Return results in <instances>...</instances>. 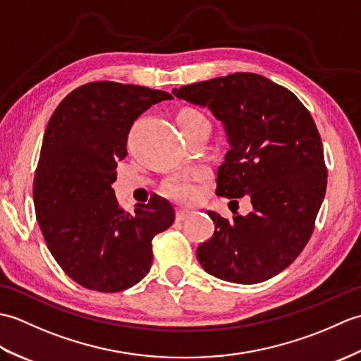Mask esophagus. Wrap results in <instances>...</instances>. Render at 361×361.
Masks as SVG:
<instances>
[{
    "instance_id": "esophagus-1",
    "label": "esophagus",
    "mask_w": 361,
    "mask_h": 361,
    "mask_svg": "<svg viewBox=\"0 0 361 361\" xmlns=\"http://www.w3.org/2000/svg\"><path fill=\"white\" fill-rule=\"evenodd\" d=\"M192 212L190 209H185V208H176V211H175V219L178 220V221H181V220H185L189 214Z\"/></svg>"
}]
</instances>
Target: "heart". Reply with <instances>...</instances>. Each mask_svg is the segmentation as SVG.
<instances>
[{
    "label": "heart",
    "instance_id": "1",
    "mask_svg": "<svg viewBox=\"0 0 361 361\" xmlns=\"http://www.w3.org/2000/svg\"><path fill=\"white\" fill-rule=\"evenodd\" d=\"M197 121H206L204 114L192 109V106H183V109L176 113V122L178 124H185V122H197ZM203 173L202 172H190V173H176L169 176L164 180L161 190H163L164 195L173 198V200L178 202H189L192 200L197 194L195 181L202 180Z\"/></svg>",
    "mask_w": 361,
    "mask_h": 361
}]
</instances>
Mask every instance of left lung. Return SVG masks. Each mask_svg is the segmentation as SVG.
I'll return each instance as SVG.
<instances>
[{
	"label": "left lung",
	"instance_id": "left-lung-1",
	"mask_svg": "<svg viewBox=\"0 0 361 361\" xmlns=\"http://www.w3.org/2000/svg\"><path fill=\"white\" fill-rule=\"evenodd\" d=\"M204 105L225 124L228 150L216 194L248 197L247 217L208 211L216 229L198 245L206 273L235 283L273 278L301 255L315 228L327 186L321 136L310 111L264 75L234 73L173 90Z\"/></svg>",
	"mask_w": 361,
	"mask_h": 361
}]
</instances>
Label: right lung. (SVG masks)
Wrapping results in <instances>:
<instances>
[{
    "label": "right lung",
    "mask_w": 361,
    "mask_h": 361,
    "mask_svg": "<svg viewBox=\"0 0 361 361\" xmlns=\"http://www.w3.org/2000/svg\"><path fill=\"white\" fill-rule=\"evenodd\" d=\"M171 93L110 80L73 90L46 127L34 178L35 216L60 268L82 287L116 293L149 273L152 239L173 224L166 198L150 197L133 214L111 183L127 157L135 121Z\"/></svg>",
    "instance_id": "right-lung-1"
}]
</instances>
